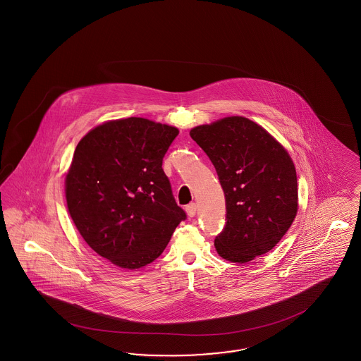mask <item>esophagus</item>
Returning <instances> with one entry per match:
<instances>
[{
    "instance_id": "esophagus-1",
    "label": "esophagus",
    "mask_w": 361,
    "mask_h": 361,
    "mask_svg": "<svg viewBox=\"0 0 361 361\" xmlns=\"http://www.w3.org/2000/svg\"><path fill=\"white\" fill-rule=\"evenodd\" d=\"M186 214L189 216V217H195L196 216L197 212V205L195 202H192V204H189V205H186Z\"/></svg>"
}]
</instances>
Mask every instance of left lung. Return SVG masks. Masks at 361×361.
Returning a JSON list of instances; mask_svg holds the SVG:
<instances>
[{
	"instance_id": "obj_1",
	"label": "left lung",
	"mask_w": 361,
	"mask_h": 361,
	"mask_svg": "<svg viewBox=\"0 0 361 361\" xmlns=\"http://www.w3.org/2000/svg\"><path fill=\"white\" fill-rule=\"evenodd\" d=\"M190 136L214 165L226 198V226L216 237L219 257L247 263L276 246L298 213L294 161L262 126L228 116L197 126Z\"/></svg>"
}]
</instances>
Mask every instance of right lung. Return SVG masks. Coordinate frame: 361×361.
<instances>
[{"label":"right lung","mask_w":361,"mask_h":361,"mask_svg":"<svg viewBox=\"0 0 361 361\" xmlns=\"http://www.w3.org/2000/svg\"><path fill=\"white\" fill-rule=\"evenodd\" d=\"M178 128L144 118L107 121L78 142L65 177L67 209L88 246L136 270L164 252L185 212L163 157Z\"/></svg>","instance_id":"obj_1"}]
</instances>
